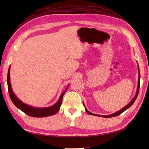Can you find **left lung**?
Masks as SVG:
<instances>
[{
  "label": "left lung",
  "instance_id": "1",
  "mask_svg": "<svg viewBox=\"0 0 149 149\" xmlns=\"http://www.w3.org/2000/svg\"><path fill=\"white\" fill-rule=\"evenodd\" d=\"M138 64V63H137ZM138 71H139V75H138V86H137V91H136V94L134 96V97H133V99L131 100V101L129 102V104H127V105L125 106V107H123L122 109L120 110L119 111H118V112H115V113H113V114H110V115H107V116H103V115H99V114H93V113L90 112L89 111H88L87 109L85 107V104L84 103V106L85 107V111H86V112L89 115H93V116H99V117H102V118H111V117H114V116H119L121 114H122V112H124L127 109H128L130 107H131V106H132L134 102L135 101L136 99H137V95H138V93H139V86H140V73H139V65H138Z\"/></svg>",
  "mask_w": 149,
  "mask_h": 149
}]
</instances>
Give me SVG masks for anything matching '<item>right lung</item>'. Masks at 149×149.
<instances>
[{"label": "right lung", "instance_id": "obj_1", "mask_svg": "<svg viewBox=\"0 0 149 149\" xmlns=\"http://www.w3.org/2000/svg\"><path fill=\"white\" fill-rule=\"evenodd\" d=\"M10 67H9L8 72V75H7V84H8V93L10 99L14 103V104L16 107L21 110L22 112H24L25 114L31 117H35V118H42V117H47L50 116H52L56 114L58 112L60 108V106L62 104V99L64 97V95L65 92L66 91L68 88L69 87V85H68L66 89L63 92L60 96V98L58 101L56 102V104L51 106V107H45V108H38V107H33L31 106L27 105L25 104L23 102H22L18 98H17L16 95L14 94L12 89L11 83H10Z\"/></svg>", "mask_w": 149, "mask_h": 149}]
</instances>
